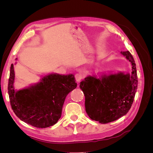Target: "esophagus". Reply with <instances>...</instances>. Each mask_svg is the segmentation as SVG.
Listing matches in <instances>:
<instances>
[{
  "label": "esophagus",
  "mask_w": 153,
  "mask_h": 153,
  "mask_svg": "<svg viewBox=\"0 0 153 153\" xmlns=\"http://www.w3.org/2000/svg\"><path fill=\"white\" fill-rule=\"evenodd\" d=\"M75 78H76V80L78 82H80V80L82 79V75L80 73H77L75 75Z\"/></svg>",
  "instance_id": "1"
}]
</instances>
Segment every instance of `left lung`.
Returning a JSON list of instances; mask_svg holds the SVG:
<instances>
[{"label":"left lung","instance_id":"8db88e82","mask_svg":"<svg viewBox=\"0 0 153 153\" xmlns=\"http://www.w3.org/2000/svg\"><path fill=\"white\" fill-rule=\"evenodd\" d=\"M131 65V73L110 71L88 75L80 83L85 95V111L93 121L106 124L126 115L137 89L136 64L129 51L121 52Z\"/></svg>","mask_w":153,"mask_h":153}]
</instances>
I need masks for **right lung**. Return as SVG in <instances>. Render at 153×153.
<instances>
[{
    "label": "right lung",
    "instance_id": "1",
    "mask_svg": "<svg viewBox=\"0 0 153 153\" xmlns=\"http://www.w3.org/2000/svg\"><path fill=\"white\" fill-rule=\"evenodd\" d=\"M15 79L12 64L8 82L11 108L21 121L39 128L57 123L67 95L77 86L73 74L50 73L41 77L39 82L19 90L14 87Z\"/></svg>",
    "mask_w": 153,
    "mask_h": 153
}]
</instances>
